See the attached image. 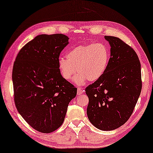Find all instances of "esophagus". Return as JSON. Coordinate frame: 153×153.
I'll use <instances>...</instances> for the list:
<instances>
[{"label": "esophagus", "instance_id": "esophagus-1", "mask_svg": "<svg viewBox=\"0 0 153 153\" xmlns=\"http://www.w3.org/2000/svg\"><path fill=\"white\" fill-rule=\"evenodd\" d=\"M84 91L80 87H78V88H77V94L78 95L82 94V93H84Z\"/></svg>", "mask_w": 153, "mask_h": 153}]
</instances>
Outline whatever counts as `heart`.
Masks as SVG:
<instances>
[{
	"mask_svg": "<svg viewBox=\"0 0 153 153\" xmlns=\"http://www.w3.org/2000/svg\"><path fill=\"white\" fill-rule=\"evenodd\" d=\"M67 59L60 58L58 69L61 76L66 80L74 78L77 85H82L88 80L95 82L103 76L108 67L110 51L106 45L101 42L79 45L67 53Z\"/></svg>",
	"mask_w": 153,
	"mask_h": 153,
	"instance_id": "heart-1",
	"label": "heart"
}]
</instances>
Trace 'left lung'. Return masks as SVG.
<instances>
[{"instance_id": "left-lung-1", "label": "left lung", "mask_w": 153, "mask_h": 153, "mask_svg": "<svg viewBox=\"0 0 153 153\" xmlns=\"http://www.w3.org/2000/svg\"><path fill=\"white\" fill-rule=\"evenodd\" d=\"M111 58L101 78L86 88L89 100L86 113L93 126L113 131L126 123L142 91L141 64L135 51L115 36H104Z\"/></svg>"}]
</instances>
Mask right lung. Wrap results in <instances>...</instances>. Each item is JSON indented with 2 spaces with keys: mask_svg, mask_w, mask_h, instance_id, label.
Instances as JSON below:
<instances>
[{
  "mask_svg": "<svg viewBox=\"0 0 153 153\" xmlns=\"http://www.w3.org/2000/svg\"><path fill=\"white\" fill-rule=\"evenodd\" d=\"M69 39L61 33L38 35L20 49L13 64L16 106L40 133H52L62 124L69 102L76 96L77 88L58 69L59 56Z\"/></svg>",
  "mask_w": 153,
  "mask_h": 153,
  "instance_id": "add662e5",
  "label": "right lung"
}]
</instances>
